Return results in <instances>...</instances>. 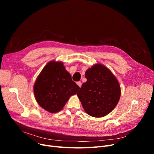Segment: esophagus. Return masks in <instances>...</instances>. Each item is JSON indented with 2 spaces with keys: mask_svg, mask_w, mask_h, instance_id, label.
Returning <instances> with one entry per match:
<instances>
[{
  "mask_svg": "<svg viewBox=\"0 0 154 154\" xmlns=\"http://www.w3.org/2000/svg\"><path fill=\"white\" fill-rule=\"evenodd\" d=\"M77 84L79 85V87L80 88L81 87V86H82V82H77Z\"/></svg>",
  "mask_w": 154,
  "mask_h": 154,
  "instance_id": "34e87169",
  "label": "esophagus"
}]
</instances>
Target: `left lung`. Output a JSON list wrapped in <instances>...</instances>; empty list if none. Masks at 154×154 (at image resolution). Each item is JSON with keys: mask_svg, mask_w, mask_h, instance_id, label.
Listing matches in <instances>:
<instances>
[{"mask_svg": "<svg viewBox=\"0 0 154 154\" xmlns=\"http://www.w3.org/2000/svg\"><path fill=\"white\" fill-rule=\"evenodd\" d=\"M87 82L77 94L85 112L94 117L109 114L117 105L121 90L117 79L102 64H95L86 70Z\"/></svg>", "mask_w": 154, "mask_h": 154, "instance_id": "obj_1", "label": "left lung"}]
</instances>
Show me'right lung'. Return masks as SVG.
<instances>
[{
	"label": "right lung",
	"mask_w": 154,
	"mask_h": 154,
	"mask_svg": "<svg viewBox=\"0 0 154 154\" xmlns=\"http://www.w3.org/2000/svg\"><path fill=\"white\" fill-rule=\"evenodd\" d=\"M80 87L72 81L71 75L62 62L52 60L44 67L34 85V92L39 106L49 112L56 113L63 109L72 95Z\"/></svg>",
	"instance_id": "obj_1"
}]
</instances>
